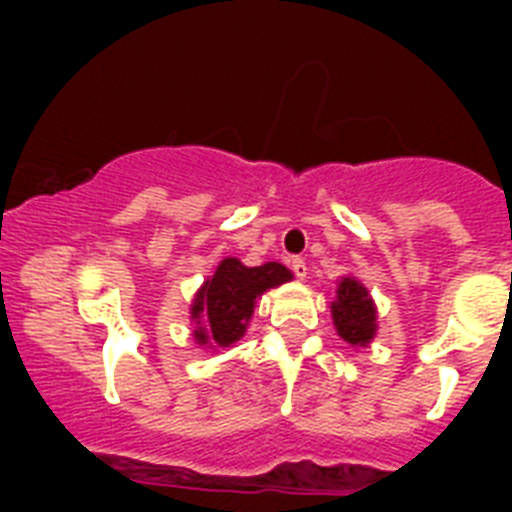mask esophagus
<instances>
[{"label": "esophagus", "mask_w": 512, "mask_h": 512, "mask_svg": "<svg viewBox=\"0 0 512 512\" xmlns=\"http://www.w3.org/2000/svg\"><path fill=\"white\" fill-rule=\"evenodd\" d=\"M289 266H292V271H295L297 279H305L307 277V264L305 259H300V256H295V259L289 261Z\"/></svg>", "instance_id": "esophagus-1"}]
</instances>
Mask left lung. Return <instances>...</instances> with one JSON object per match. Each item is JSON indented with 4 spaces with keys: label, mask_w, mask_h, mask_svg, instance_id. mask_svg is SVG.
<instances>
[{
    "label": "left lung",
    "mask_w": 512,
    "mask_h": 512,
    "mask_svg": "<svg viewBox=\"0 0 512 512\" xmlns=\"http://www.w3.org/2000/svg\"><path fill=\"white\" fill-rule=\"evenodd\" d=\"M333 323L338 336L354 346H366L377 330V310L364 284L356 279H343L338 284V297L333 302Z\"/></svg>",
    "instance_id": "1"
}]
</instances>
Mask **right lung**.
Segmentation results:
<instances>
[{
  "instance_id": "obj_1",
  "label": "right lung",
  "mask_w": 512,
  "mask_h": 512,
  "mask_svg": "<svg viewBox=\"0 0 512 512\" xmlns=\"http://www.w3.org/2000/svg\"><path fill=\"white\" fill-rule=\"evenodd\" d=\"M292 271L277 261L264 266H243L238 259H225L215 277L207 279L192 305V318L200 328L194 330L197 343L230 346L246 333L256 297L269 287L289 282Z\"/></svg>"
}]
</instances>
